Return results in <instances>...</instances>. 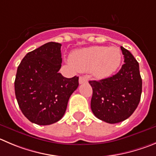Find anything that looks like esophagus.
Segmentation results:
<instances>
[{
	"label": "esophagus",
	"mask_w": 156,
	"mask_h": 156,
	"mask_svg": "<svg viewBox=\"0 0 156 156\" xmlns=\"http://www.w3.org/2000/svg\"><path fill=\"white\" fill-rule=\"evenodd\" d=\"M88 81V78L85 76H81L79 78V84H83V83L87 82Z\"/></svg>",
	"instance_id": "esophagus-1"
}]
</instances>
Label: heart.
I'll use <instances>...</instances> for the list:
<instances>
[{"mask_svg": "<svg viewBox=\"0 0 156 156\" xmlns=\"http://www.w3.org/2000/svg\"><path fill=\"white\" fill-rule=\"evenodd\" d=\"M71 60L78 69L90 71L98 78L111 76L118 69L122 61V52L118 47L93 46L76 51Z\"/></svg>", "mask_w": 156, "mask_h": 156, "instance_id": "b5f03b06", "label": "heart"}]
</instances>
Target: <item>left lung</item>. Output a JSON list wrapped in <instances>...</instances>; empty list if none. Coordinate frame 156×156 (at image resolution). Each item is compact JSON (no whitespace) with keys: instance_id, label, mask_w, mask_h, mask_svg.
<instances>
[{"instance_id":"1","label":"left lung","mask_w":156,"mask_h":156,"mask_svg":"<svg viewBox=\"0 0 156 156\" xmlns=\"http://www.w3.org/2000/svg\"><path fill=\"white\" fill-rule=\"evenodd\" d=\"M125 64L117 74L89 81L93 93L91 108L100 120L115 124L130 117L139 105L142 89L139 65L127 49L121 47Z\"/></svg>"}]
</instances>
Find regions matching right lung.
<instances>
[{
  "label": "right lung",
  "instance_id": "add662e5",
  "mask_svg": "<svg viewBox=\"0 0 156 156\" xmlns=\"http://www.w3.org/2000/svg\"><path fill=\"white\" fill-rule=\"evenodd\" d=\"M62 44L48 42L28 52L19 65L14 81L18 105L30 122L48 126L65 115L68 100L78 87V77L67 78L62 67Z\"/></svg>",
  "mask_w": 156,
  "mask_h": 156
}]
</instances>
